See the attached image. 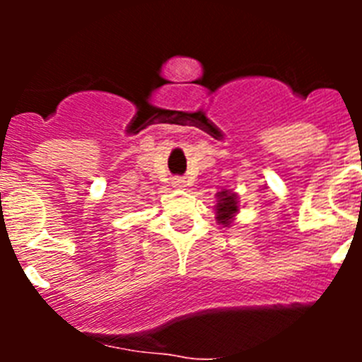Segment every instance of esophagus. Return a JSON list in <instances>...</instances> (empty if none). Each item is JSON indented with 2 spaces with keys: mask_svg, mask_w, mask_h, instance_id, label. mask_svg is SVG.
Wrapping results in <instances>:
<instances>
[{
  "mask_svg": "<svg viewBox=\"0 0 362 362\" xmlns=\"http://www.w3.org/2000/svg\"><path fill=\"white\" fill-rule=\"evenodd\" d=\"M174 187H177V188H181V187H185V181L181 177H175L174 179Z\"/></svg>",
  "mask_w": 362,
  "mask_h": 362,
  "instance_id": "esophagus-1",
  "label": "esophagus"
}]
</instances>
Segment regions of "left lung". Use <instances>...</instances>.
Here are the masks:
<instances>
[{"label": "left lung", "instance_id": "8db88e82", "mask_svg": "<svg viewBox=\"0 0 362 362\" xmlns=\"http://www.w3.org/2000/svg\"><path fill=\"white\" fill-rule=\"evenodd\" d=\"M217 204H216V214H217V223L228 226L230 221L233 219V214L238 212V197L235 194H230L228 190H223L217 194Z\"/></svg>", "mask_w": 362, "mask_h": 362}]
</instances>
